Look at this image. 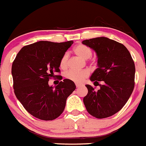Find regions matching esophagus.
I'll use <instances>...</instances> for the list:
<instances>
[{
    "label": "esophagus",
    "instance_id": "obj_1",
    "mask_svg": "<svg viewBox=\"0 0 146 146\" xmlns=\"http://www.w3.org/2000/svg\"><path fill=\"white\" fill-rule=\"evenodd\" d=\"M83 86V84H79V83H76V87H80V86Z\"/></svg>",
    "mask_w": 146,
    "mask_h": 146
}]
</instances>
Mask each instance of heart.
<instances>
[{"label":"heart","instance_id":"1","mask_svg":"<svg viewBox=\"0 0 146 146\" xmlns=\"http://www.w3.org/2000/svg\"><path fill=\"white\" fill-rule=\"evenodd\" d=\"M73 52L84 60H87L90 58L92 55V51L88 46L85 44H79L75 46L73 49ZM60 68L61 70H65L68 67V54H64L60 58L59 62ZM89 74V71L88 70H70L64 74V76L67 79L72 81L76 83H81L83 82L85 78L87 77Z\"/></svg>","mask_w":146,"mask_h":146}]
</instances>
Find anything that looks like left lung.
<instances>
[{"instance_id":"obj_1","label":"left lung","mask_w":146,"mask_h":146,"mask_svg":"<svg viewBox=\"0 0 146 146\" xmlns=\"http://www.w3.org/2000/svg\"><path fill=\"white\" fill-rule=\"evenodd\" d=\"M93 49L98 57V68L90 80L99 85L96 91L86 84L88 94L84 97L88 113L97 119L109 117L124 106L135 85V64L128 49L115 40L101 37L82 41ZM102 82V84H99Z\"/></svg>"}]
</instances>
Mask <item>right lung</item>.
Returning <instances> with one entry per match:
<instances>
[{
	"mask_svg": "<svg viewBox=\"0 0 146 146\" xmlns=\"http://www.w3.org/2000/svg\"><path fill=\"white\" fill-rule=\"evenodd\" d=\"M73 41L52 42L40 41L23 47L12 64L13 89L17 99L32 116L52 121L62 114L67 97L76 89L72 81L65 79L55 86H49V79L60 75L62 56ZM62 77L60 78V80Z\"/></svg>",
	"mask_w": 146,
	"mask_h": 146,
	"instance_id": "obj_1",
	"label": "right lung"
}]
</instances>
